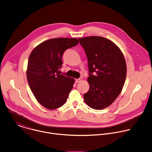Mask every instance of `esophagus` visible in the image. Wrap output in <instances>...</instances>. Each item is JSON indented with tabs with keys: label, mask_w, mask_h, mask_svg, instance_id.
<instances>
[{
	"label": "esophagus",
	"mask_w": 152,
	"mask_h": 152,
	"mask_svg": "<svg viewBox=\"0 0 152 152\" xmlns=\"http://www.w3.org/2000/svg\"><path fill=\"white\" fill-rule=\"evenodd\" d=\"M82 80V77H80V78H79V79H76L75 82H76V83H79V82H80Z\"/></svg>",
	"instance_id": "1"
}]
</instances>
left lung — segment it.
<instances>
[{"instance_id": "8db88e82", "label": "left lung", "mask_w": 152, "mask_h": 152, "mask_svg": "<svg viewBox=\"0 0 152 152\" xmlns=\"http://www.w3.org/2000/svg\"><path fill=\"white\" fill-rule=\"evenodd\" d=\"M88 62L89 90L85 103L100 110L110 106L121 93L127 75V66L119 47L111 40L98 36L78 39Z\"/></svg>"}]
</instances>
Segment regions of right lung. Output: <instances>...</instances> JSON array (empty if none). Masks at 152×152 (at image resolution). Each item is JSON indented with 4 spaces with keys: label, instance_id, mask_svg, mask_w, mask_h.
Returning a JSON list of instances; mask_svg holds the SVG:
<instances>
[{
    "label": "right lung",
    "instance_id": "add662e5",
    "mask_svg": "<svg viewBox=\"0 0 152 152\" xmlns=\"http://www.w3.org/2000/svg\"><path fill=\"white\" fill-rule=\"evenodd\" d=\"M78 44L76 38H53L41 42L31 53L27 80L36 99L44 107L52 110L65 104L75 79L60 75L58 70L64 52Z\"/></svg>",
    "mask_w": 152,
    "mask_h": 152
}]
</instances>
